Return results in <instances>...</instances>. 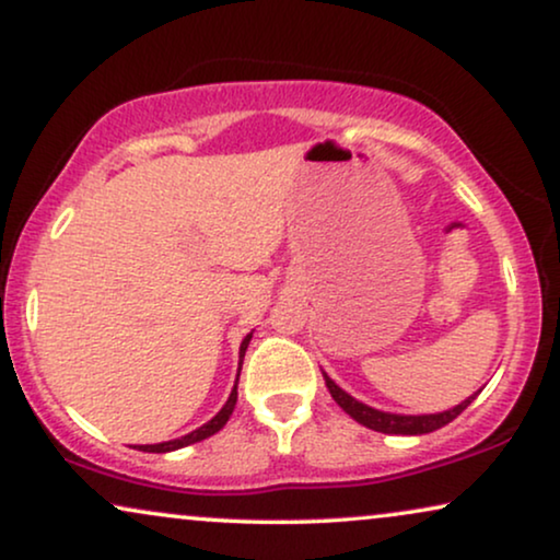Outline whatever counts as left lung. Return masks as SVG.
Masks as SVG:
<instances>
[{"mask_svg": "<svg viewBox=\"0 0 560 560\" xmlns=\"http://www.w3.org/2000/svg\"><path fill=\"white\" fill-rule=\"evenodd\" d=\"M324 380H326L328 393H331L334 400L341 405L343 412H349V416L354 418L357 423L372 428V431L389 433V435L433 433V431H439V428L448 425L451 420H454L456 416H462V412L469 408L474 400H477V395H471V397H466L462 405H456V408L443 410V412H433V416H397V412H382V410L370 408V405L354 400V397H351L349 393H343V389L336 385V382L328 377L326 372H324Z\"/></svg>", "mask_w": 560, "mask_h": 560, "instance_id": "left-lung-1", "label": "left lung"}]
</instances>
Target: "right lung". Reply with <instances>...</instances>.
<instances>
[{
	"instance_id": "add662e5",
	"label": "right lung",
	"mask_w": 560,
	"mask_h": 560,
	"mask_svg": "<svg viewBox=\"0 0 560 560\" xmlns=\"http://www.w3.org/2000/svg\"><path fill=\"white\" fill-rule=\"evenodd\" d=\"M249 339H252V334L244 336V341H242V347H240V372H242L244 351H247V347H249ZM236 382H240V374H236ZM236 382H234V389H232V395H229L226 405L217 412V416H213V418L209 420V423H203L201 428H196V431H190L188 435H180V439H175V441L150 443V446H140V451H148V454H167V451L190 446V443H198V441L209 439V435H213V433H219L221 428L226 425L229 416H232V412H234V405H236Z\"/></svg>"
}]
</instances>
